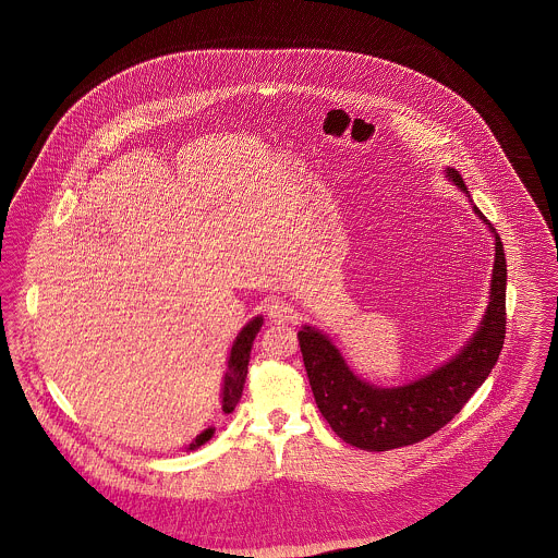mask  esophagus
Instances as JSON below:
<instances>
[{
	"label": "esophagus",
	"mask_w": 558,
	"mask_h": 558,
	"mask_svg": "<svg viewBox=\"0 0 558 558\" xmlns=\"http://www.w3.org/2000/svg\"><path fill=\"white\" fill-rule=\"evenodd\" d=\"M266 312L267 318L271 319V322H287V319H292V316H294V310H292L291 303L280 301V299L269 301Z\"/></svg>",
	"instance_id": "34e87169"
}]
</instances>
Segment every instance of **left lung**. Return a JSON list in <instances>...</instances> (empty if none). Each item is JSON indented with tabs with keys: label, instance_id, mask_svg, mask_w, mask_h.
<instances>
[{
	"label": "left lung",
	"instance_id": "obj_1",
	"mask_svg": "<svg viewBox=\"0 0 558 558\" xmlns=\"http://www.w3.org/2000/svg\"><path fill=\"white\" fill-rule=\"evenodd\" d=\"M451 182L469 192L462 175L448 169ZM483 221L485 215L475 207ZM492 228V226H489ZM496 262L485 318L475 337L453 360L425 378L398 389H380L347 368L339 349L318 330L305 326L296 339L322 416L330 428L360 450L389 451L418 444L473 398L496 366L506 337V257L496 234Z\"/></svg>",
	"mask_w": 558,
	"mask_h": 558
}]
</instances>
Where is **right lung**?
I'll use <instances>...</instances> for the list:
<instances>
[{"instance_id": "add662e5", "label": "right lung", "mask_w": 558, "mask_h": 558, "mask_svg": "<svg viewBox=\"0 0 558 558\" xmlns=\"http://www.w3.org/2000/svg\"><path fill=\"white\" fill-rule=\"evenodd\" d=\"M264 319L255 318L253 322H248L242 330H240L234 345H232V353H230V362H228V372L223 376V412L230 414L236 403H239L240 396H242V385H244V378H246V372H248V360H251V347H253V339L255 335L259 332ZM213 437V428H207L205 433H201L187 450H194L203 444H207Z\"/></svg>"}]
</instances>
